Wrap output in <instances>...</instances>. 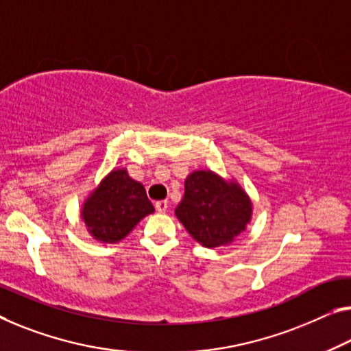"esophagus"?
Masks as SVG:
<instances>
[{
  "label": "esophagus",
  "mask_w": 351,
  "mask_h": 351,
  "mask_svg": "<svg viewBox=\"0 0 351 351\" xmlns=\"http://www.w3.org/2000/svg\"><path fill=\"white\" fill-rule=\"evenodd\" d=\"M168 201H157L155 202V208H157V212L160 213H165L166 210H168Z\"/></svg>",
  "instance_id": "34e87169"
}]
</instances>
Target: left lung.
I'll return each instance as SVG.
<instances>
[{
    "instance_id": "1",
    "label": "left lung",
    "mask_w": 351,
    "mask_h": 351,
    "mask_svg": "<svg viewBox=\"0 0 351 351\" xmlns=\"http://www.w3.org/2000/svg\"><path fill=\"white\" fill-rule=\"evenodd\" d=\"M251 201L237 183H226L210 171H194L176 215L202 246L228 245L251 219Z\"/></svg>"
}]
</instances>
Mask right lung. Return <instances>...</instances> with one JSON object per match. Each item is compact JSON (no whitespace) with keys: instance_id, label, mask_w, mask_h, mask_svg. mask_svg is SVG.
I'll list each match as a JSON object with an SVG mask.
<instances>
[{"instance_id":"right-lung-1","label":"right lung","mask_w":351,"mask_h":351,"mask_svg":"<svg viewBox=\"0 0 351 351\" xmlns=\"http://www.w3.org/2000/svg\"><path fill=\"white\" fill-rule=\"evenodd\" d=\"M154 210L141 183L121 169L112 171L90 194L84 202L83 218L95 240L116 243Z\"/></svg>"}]
</instances>
